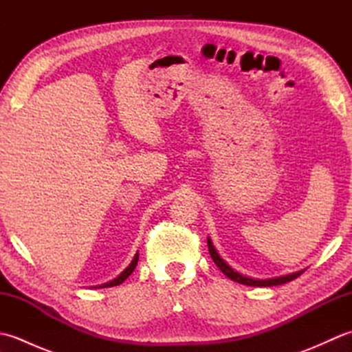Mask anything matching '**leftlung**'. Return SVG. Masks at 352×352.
Masks as SVG:
<instances>
[{"instance_id": "8db88e82", "label": "left lung", "mask_w": 352, "mask_h": 352, "mask_svg": "<svg viewBox=\"0 0 352 352\" xmlns=\"http://www.w3.org/2000/svg\"><path fill=\"white\" fill-rule=\"evenodd\" d=\"M207 245H208V252H210V256L213 258V261L216 263V266H218L223 275H227L230 280H233L236 283H241V284H245V286H254V287H269V286H278V284H284V283H289L292 280H295L296 276H300L302 271H298V272H292V274H287V275H281V276H274V278H266V280H260V278H251V276H246V275H242L241 272L234 271L233 267H231L226 260H223L219 252L216 251L214 245L212 242L210 237H207Z\"/></svg>"}]
</instances>
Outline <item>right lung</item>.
Listing matches in <instances>:
<instances>
[{
    "mask_svg": "<svg viewBox=\"0 0 352 352\" xmlns=\"http://www.w3.org/2000/svg\"><path fill=\"white\" fill-rule=\"evenodd\" d=\"M138 260H139V251H138L136 254H134L131 263H130L129 266H126V267L124 269V271L116 276L115 280H111V281H109V283H104V284H100V286H95V289H96V287H98V289L113 287V286H119V284H122V283L131 275V272L134 271V267H136V265H138Z\"/></svg>",
    "mask_w": 352,
    "mask_h": 352,
    "instance_id": "1",
    "label": "right lung"
}]
</instances>
